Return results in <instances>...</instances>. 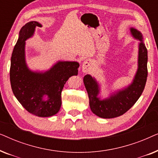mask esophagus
Wrapping results in <instances>:
<instances>
[{
    "instance_id": "obj_1",
    "label": "esophagus",
    "mask_w": 158,
    "mask_h": 158,
    "mask_svg": "<svg viewBox=\"0 0 158 158\" xmlns=\"http://www.w3.org/2000/svg\"><path fill=\"white\" fill-rule=\"evenodd\" d=\"M92 67V61L90 59L85 60L82 64V71L83 73L89 72Z\"/></svg>"
}]
</instances>
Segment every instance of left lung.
Segmentation results:
<instances>
[{
    "label": "left lung",
    "instance_id": "8db88e82",
    "mask_svg": "<svg viewBox=\"0 0 158 158\" xmlns=\"http://www.w3.org/2000/svg\"><path fill=\"white\" fill-rule=\"evenodd\" d=\"M133 37L140 41L138 52V68L132 83L128 87L113 93L109 98L101 100L98 96L100 87L90 75L84 76L83 83L89 98V105L94 114L103 118L119 116L128 111L137 102L143 92L148 77V49L139 31L131 28Z\"/></svg>",
    "mask_w": 158,
    "mask_h": 158
}]
</instances>
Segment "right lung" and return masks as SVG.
<instances>
[{
    "instance_id": "obj_1",
    "label": "right lung",
    "mask_w": 158,
    "mask_h": 158,
    "mask_svg": "<svg viewBox=\"0 0 158 158\" xmlns=\"http://www.w3.org/2000/svg\"><path fill=\"white\" fill-rule=\"evenodd\" d=\"M36 27L42 24L30 21L19 31L10 60V81L14 96L27 111L49 117L60 111L62 90L68 80L77 75L79 63L58 61L45 72L29 70L25 59V42L34 35Z\"/></svg>"
}]
</instances>
